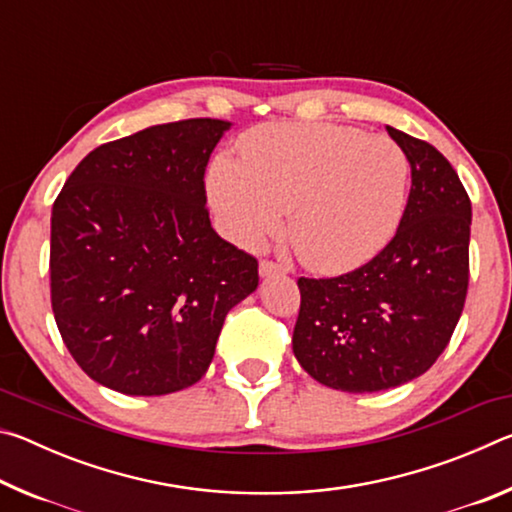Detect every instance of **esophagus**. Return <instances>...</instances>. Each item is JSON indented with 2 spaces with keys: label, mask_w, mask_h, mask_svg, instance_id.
Returning <instances> with one entry per match:
<instances>
[{
  "label": "esophagus",
  "mask_w": 512,
  "mask_h": 512,
  "mask_svg": "<svg viewBox=\"0 0 512 512\" xmlns=\"http://www.w3.org/2000/svg\"><path fill=\"white\" fill-rule=\"evenodd\" d=\"M287 271L280 264L275 262H268V259H264V262H259V275L262 277H271V275H284Z\"/></svg>",
  "instance_id": "obj_1"
}]
</instances>
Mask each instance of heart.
Returning a JSON list of instances; mask_svg holds the SVG:
<instances>
[{
    "label": "heart",
    "mask_w": 512,
    "mask_h": 512,
    "mask_svg": "<svg viewBox=\"0 0 512 512\" xmlns=\"http://www.w3.org/2000/svg\"><path fill=\"white\" fill-rule=\"evenodd\" d=\"M409 160L388 137L336 124H268L216 160L207 194L225 235L257 246L282 228L302 264L345 273L375 257L402 221Z\"/></svg>",
    "instance_id": "b5f03b06"
}]
</instances>
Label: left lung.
I'll return each mask as SVG.
<instances>
[{
    "instance_id": "1",
    "label": "left lung",
    "mask_w": 512,
    "mask_h": 512,
    "mask_svg": "<svg viewBox=\"0 0 512 512\" xmlns=\"http://www.w3.org/2000/svg\"><path fill=\"white\" fill-rule=\"evenodd\" d=\"M411 164L400 228L339 277H300L293 354L320 384L375 393L427 372L447 348L470 282L472 203L436 146L393 126Z\"/></svg>"
}]
</instances>
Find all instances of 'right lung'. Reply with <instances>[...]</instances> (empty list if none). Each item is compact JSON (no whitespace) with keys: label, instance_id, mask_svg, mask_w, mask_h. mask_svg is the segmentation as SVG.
<instances>
[{"label":"right lung","instance_id":"right-lung-1","mask_svg":"<svg viewBox=\"0 0 512 512\" xmlns=\"http://www.w3.org/2000/svg\"><path fill=\"white\" fill-rule=\"evenodd\" d=\"M223 119L160 124L101 144L51 210V309L85 375L167 395L210 368L228 311L257 289V259L216 235L205 167Z\"/></svg>","mask_w":512,"mask_h":512}]
</instances>
